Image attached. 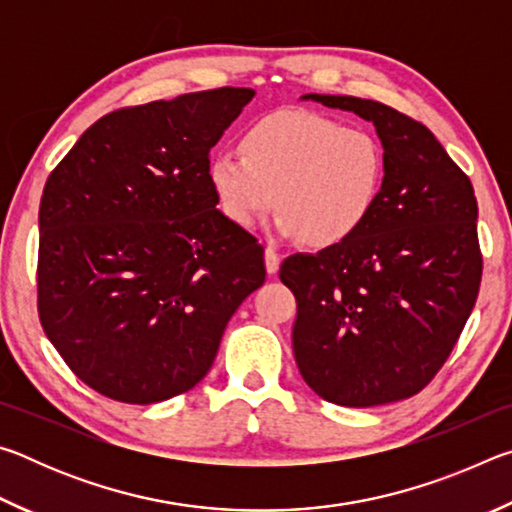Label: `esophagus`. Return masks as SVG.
<instances>
[{
	"label": "esophagus",
	"mask_w": 512,
	"mask_h": 512,
	"mask_svg": "<svg viewBox=\"0 0 512 512\" xmlns=\"http://www.w3.org/2000/svg\"><path fill=\"white\" fill-rule=\"evenodd\" d=\"M264 259H266V271H268V275H275V273H277V268H280V255L275 253V248L266 246V250H264Z\"/></svg>",
	"instance_id": "1"
}]
</instances>
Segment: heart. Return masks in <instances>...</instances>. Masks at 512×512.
Returning <instances> with one entry per match:
<instances>
[{
	"instance_id": "1",
	"label": "heart",
	"mask_w": 512,
	"mask_h": 512,
	"mask_svg": "<svg viewBox=\"0 0 512 512\" xmlns=\"http://www.w3.org/2000/svg\"><path fill=\"white\" fill-rule=\"evenodd\" d=\"M241 149H223L210 162L221 212L239 228H253L277 205V232L311 248L357 235L384 187L377 137L309 110H277L255 121Z\"/></svg>"
}]
</instances>
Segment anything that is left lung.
Returning a JSON list of instances; mask_svg holds the SVG:
<instances>
[{"mask_svg": "<svg viewBox=\"0 0 512 512\" xmlns=\"http://www.w3.org/2000/svg\"><path fill=\"white\" fill-rule=\"evenodd\" d=\"M302 99L372 121L386 173L357 235L280 266L298 302L300 375L332 404L406 400L443 368L479 296L472 183L427 126L391 106L336 94Z\"/></svg>", "mask_w": 512, "mask_h": 512, "instance_id": "8db88e82", "label": "left lung"}]
</instances>
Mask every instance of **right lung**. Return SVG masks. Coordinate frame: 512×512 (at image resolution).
Returning <instances> with one entry per match:
<instances>
[{
	"label": "right lung",
	"instance_id": "1",
	"mask_svg": "<svg viewBox=\"0 0 512 512\" xmlns=\"http://www.w3.org/2000/svg\"><path fill=\"white\" fill-rule=\"evenodd\" d=\"M253 97L219 88L115 110L47 178L40 323L69 370L110 400L194 388L266 280L264 248L216 210L210 185L212 146Z\"/></svg>",
	"mask_w": 512,
	"mask_h": 512
}]
</instances>
